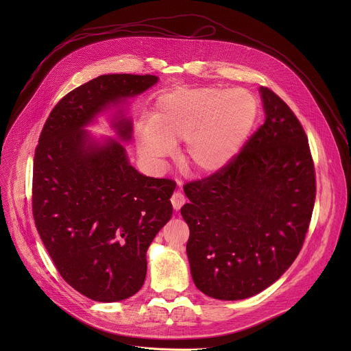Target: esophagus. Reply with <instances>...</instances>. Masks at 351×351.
Instances as JSON below:
<instances>
[{
	"mask_svg": "<svg viewBox=\"0 0 351 351\" xmlns=\"http://www.w3.org/2000/svg\"><path fill=\"white\" fill-rule=\"evenodd\" d=\"M171 203H172V206H173L175 210H179V208L186 203L184 194L180 193V191H175V193L172 194V197H171Z\"/></svg>",
	"mask_w": 351,
	"mask_h": 351,
	"instance_id": "34e87169",
	"label": "esophagus"
}]
</instances>
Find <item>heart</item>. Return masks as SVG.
Segmentation results:
<instances>
[{"mask_svg": "<svg viewBox=\"0 0 351 351\" xmlns=\"http://www.w3.org/2000/svg\"><path fill=\"white\" fill-rule=\"evenodd\" d=\"M258 114L256 97L243 88L184 87L162 94L153 118L136 129L140 156L158 167L173 144L186 140L184 161L199 173H215L239 154Z\"/></svg>", "mask_w": 351, "mask_h": 351, "instance_id": "heart-1", "label": "heart"}]
</instances>
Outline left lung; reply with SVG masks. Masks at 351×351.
<instances>
[{
  "label": "left lung",
  "mask_w": 351,
  "mask_h": 351,
  "mask_svg": "<svg viewBox=\"0 0 351 351\" xmlns=\"http://www.w3.org/2000/svg\"><path fill=\"white\" fill-rule=\"evenodd\" d=\"M260 91L264 125L226 168L183 187L191 276L218 300L252 297L276 282L302 250L314 210L307 134L279 95Z\"/></svg>",
  "instance_id": "left-lung-1"
}]
</instances>
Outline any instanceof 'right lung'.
I'll return each instance as SVG.
<instances>
[{"mask_svg":"<svg viewBox=\"0 0 351 351\" xmlns=\"http://www.w3.org/2000/svg\"><path fill=\"white\" fill-rule=\"evenodd\" d=\"M157 80L117 73L76 87L53 108L36 147L37 232L64 280L94 302H121L141 289L145 253L172 217L176 183L141 175L119 141L99 144L83 128ZM114 128L122 140L132 137V121L119 118Z\"/></svg>","mask_w":351,"mask_h":351,"instance_id":"right-lung-1","label":"right lung"}]
</instances>
